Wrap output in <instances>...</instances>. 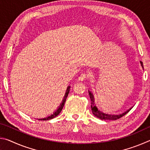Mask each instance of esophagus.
Masks as SVG:
<instances>
[{
  "instance_id": "1",
  "label": "esophagus",
  "mask_w": 150,
  "mask_h": 150,
  "mask_svg": "<svg viewBox=\"0 0 150 150\" xmlns=\"http://www.w3.org/2000/svg\"><path fill=\"white\" fill-rule=\"evenodd\" d=\"M87 78V75L85 74V73H83V74H81V76L79 77V81H84V80H86V79Z\"/></svg>"
}]
</instances>
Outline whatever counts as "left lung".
Returning a JSON list of instances; mask_svg holds the SVG:
<instances>
[{"instance_id":"1","label":"left lung","mask_w":150,"mask_h":150,"mask_svg":"<svg viewBox=\"0 0 150 150\" xmlns=\"http://www.w3.org/2000/svg\"><path fill=\"white\" fill-rule=\"evenodd\" d=\"M142 68L144 69L143 66V63L140 62ZM88 94H89V96L91 100V110H92V112L94 115H95L96 117L100 118V120H117V119L120 118L122 117L130 111L132 108H133V106H132L131 108L128 109L126 111L124 112H122L120 114H108L106 113L105 112H103L102 110H99L97 108V106H96V104L95 103V98H94V95L92 93V92L90 91H88Z\"/></svg>"}]
</instances>
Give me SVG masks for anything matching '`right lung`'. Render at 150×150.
Returning <instances> with one entry per match:
<instances>
[{
  "mask_svg": "<svg viewBox=\"0 0 150 150\" xmlns=\"http://www.w3.org/2000/svg\"><path fill=\"white\" fill-rule=\"evenodd\" d=\"M70 88H71L70 86H68L67 88V89H66V92H65V95H64V97H63V99L62 100V103L60 104V105L59 106V107H58V108L54 112V113L52 114V115L48 116H47V117L44 118H37L38 120H51V119H53L54 118L56 117V116L58 115H59V113L61 112V111L62 110V108L63 107V106H64V104L65 103L66 98H67V96H68V94H69V93Z\"/></svg>",
  "mask_w": 150,
  "mask_h": 150,
  "instance_id": "add662e5",
  "label": "right lung"
}]
</instances>
